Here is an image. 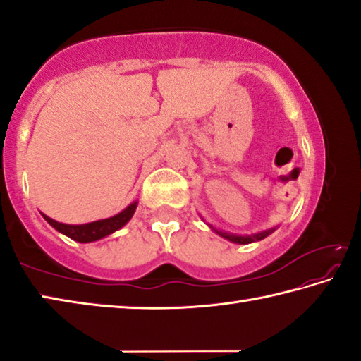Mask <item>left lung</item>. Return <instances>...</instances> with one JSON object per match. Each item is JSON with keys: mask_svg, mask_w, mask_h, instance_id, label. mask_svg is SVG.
<instances>
[{"mask_svg": "<svg viewBox=\"0 0 361 361\" xmlns=\"http://www.w3.org/2000/svg\"><path fill=\"white\" fill-rule=\"evenodd\" d=\"M210 228L216 232L218 235H221L223 239H228L229 242H232V243H240V245H247V243H252V242H258V240H262V239H266V237L269 235V234H272L274 231H276V228H272V229H266V231H261V232H258V234H252V235H237V234H229V232H223V231H218V229H215L213 228L212 224H209Z\"/></svg>", "mask_w": 361, "mask_h": 361, "instance_id": "obj_1", "label": "left lung"}]
</instances>
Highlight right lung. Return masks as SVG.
I'll return each mask as SVG.
<instances>
[{"mask_svg": "<svg viewBox=\"0 0 361 361\" xmlns=\"http://www.w3.org/2000/svg\"><path fill=\"white\" fill-rule=\"evenodd\" d=\"M138 202L130 204L127 209L122 210L118 215H114L111 218H105V219H99V221H92V223H85V224H65V223H59L56 219L46 216L44 213H41L42 218L52 226L54 229H57L59 232H62L63 235L70 237V239L81 242V243H89V242H95L100 240L103 237H106L109 234H113L118 229H121L122 226H126L130 221V218L135 213Z\"/></svg>", "mask_w": 361, "mask_h": 361, "instance_id": "right-lung-1", "label": "right lung"}]
</instances>
